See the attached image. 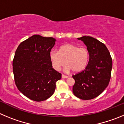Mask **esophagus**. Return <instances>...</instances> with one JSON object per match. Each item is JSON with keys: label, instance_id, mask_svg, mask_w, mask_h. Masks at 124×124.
<instances>
[{"label": "esophagus", "instance_id": "obj_1", "mask_svg": "<svg viewBox=\"0 0 124 124\" xmlns=\"http://www.w3.org/2000/svg\"><path fill=\"white\" fill-rule=\"evenodd\" d=\"M68 77H69L68 76L64 75H62V78H67Z\"/></svg>", "mask_w": 124, "mask_h": 124}]
</instances>
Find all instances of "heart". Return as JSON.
Segmentation results:
<instances>
[{"label":"heart","instance_id":"heart-1","mask_svg":"<svg viewBox=\"0 0 124 124\" xmlns=\"http://www.w3.org/2000/svg\"><path fill=\"white\" fill-rule=\"evenodd\" d=\"M49 59L52 67L59 71L64 65L65 72L73 70L80 72L86 67L89 61V52L85 47H78L73 44H63L59 47V51L52 50L49 53Z\"/></svg>","mask_w":124,"mask_h":124}]
</instances>
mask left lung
Instances as JSON below:
<instances>
[{
	"instance_id": "8db88e82",
	"label": "left lung",
	"mask_w": 124,
	"mask_h": 124,
	"mask_svg": "<svg viewBox=\"0 0 124 124\" xmlns=\"http://www.w3.org/2000/svg\"><path fill=\"white\" fill-rule=\"evenodd\" d=\"M86 46L89 62L85 69L72 76L74 95L81 100L96 98L106 88L111 79L112 61L109 50L100 41L91 36L78 38Z\"/></svg>"
}]
</instances>
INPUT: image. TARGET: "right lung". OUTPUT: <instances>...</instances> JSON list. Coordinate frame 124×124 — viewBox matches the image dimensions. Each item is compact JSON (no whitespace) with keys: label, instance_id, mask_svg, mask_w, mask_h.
Masks as SVG:
<instances>
[{"label":"right lung","instance_id":"obj_1","mask_svg":"<svg viewBox=\"0 0 124 124\" xmlns=\"http://www.w3.org/2000/svg\"><path fill=\"white\" fill-rule=\"evenodd\" d=\"M56 39L35 34L20 44L13 61L15 85L25 96L35 101L54 94L61 73L52 68L49 53Z\"/></svg>","mask_w":124,"mask_h":124}]
</instances>
